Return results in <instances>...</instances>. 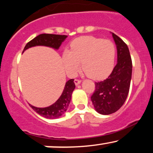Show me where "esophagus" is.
<instances>
[{
    "label": "esophagus",
    "mask_w": 153,
    "mask_h": 153,
    "mask_svg": "<svg viewBox=\"0 0 153 153\" xmlns=\"http://www.w3.org/2000/svg\"><path fill=\"white\" fill-rule=\"evenodd\" d=\"M74 82H75V84L76 85H79V84L80 83V82H81V80H79V79H75V80H74Z\"/></svg>",
    "instance_id": "esophagus-1"
}]
</instances>
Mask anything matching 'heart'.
Returning a JSON list of instances; mask_svg holds the SVG:
<instances>
[{
	"mask_svg": "<svg viewBox=\"0 0 153 153\" xmlns=\"http://www.w3.org/2000/svg\"><path fill=\"white\" fill-rule=\"evenodd\" d=\"M71 50L62 53V61L68 74L74 75L82 63V69L89 77L103 79L110 74L114 65L116 47L108 39L85 36L75 39Z\"/></svg>",
	"mask_w": 153,
	"mask_h": 153,
	"instance_id": "obj_1",
	"label": "heart"
}]
</instances>
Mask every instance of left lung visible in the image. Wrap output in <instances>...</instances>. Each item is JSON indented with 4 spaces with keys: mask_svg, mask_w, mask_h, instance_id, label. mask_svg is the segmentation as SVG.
Masks as SVG:
<instances>
[{
    "mask_svg": "<svg viewBox=\"0 0 153 153\" xmlns=\"http://www.w3.org/2000/svg\"><path fill=\"white\" fill-rule=\"evenodd\" d=\"M117 49V64L106 80L95 82L96 89L91 101L98 113L108 115L118 111L129 94L132 62L127 45L111 33Z\"/></svg>",
    "mask_w": 153,
    "mask_h": 153,
    "instance_id": "obj_1",
    "label": "left lung"
}]
</instances>
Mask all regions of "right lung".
<instances>
[{
    "instance_id": "1",
    "label": "right lung",
    "mask_w": 153,
    "mask_h": 153,
    "mask_svg": "<svg viewBox=\"0 0 153 153\" xmlns=\"http://www.w3.org/2000/svg\"><path fill=\"white\" fill-rule=\"evenodd\" d=\"M67 37L68 36L66 35L51 34H39L26 44L23 52L27 49L35 46H46L52 47L55 50H58L61 44L65 41ZM75 88L74 79H71L66 82L64 90L60 97L52 105L48 107H45V108H38V107L31 106V104L29 105L34 111L45 118L51 119L59 118L62 117L68 109V106L71 102L72 93L74 91Z\"/></svg>"
}]
</instances>
